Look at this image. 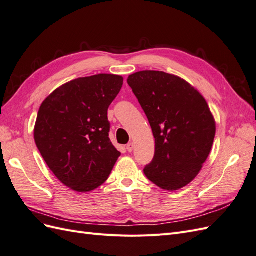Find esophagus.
Instances as JSON below:
<instances>
[{"instance_id": "esophagus-1", "label": "esophagus", "mask_w": 256, "mask_h": 256, "mask_svg": "<svg viewBox=\"0 0 256 256\" xmlns=\"http://www.w3.org/2000/svg\"><path fill=\"white\" fill-rule=\"evenodd\" d=\"M126 150H127V152H131L134 150V143H129V144H127V146H126Z\"/></svg>"}]
</instances>
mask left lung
<instances>
[{
    "label": "left lung",
    "instance_id": "1",
    "mask_svg": "<svg viewBox=\"0 0 256 256\" xmlns=\"http://www.w3.org/2000/svg\"><path fill=\"white\" fill-rule=\"evenodd\" d=\"M127 82L148 118L156 144L145 176L164 190L184 187L200 173L216 134L205 98L184 79L164 72H138Z\"/></svg>",
    "mask_w": 256,
    "mask_h": 256
}]
</instances>
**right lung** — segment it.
I'll return each mask as SVG.
<instances>
[{
	"instance_id": "add662e5",
	"label": "right lung",
	"mask_w": 256,
	"mask_h": 256,
	"mask_svg": "<svg viewBox=\"0 0 256 256\" xmlns=\"http://www.w3.org/2000/svg\"><path fill=\"white\" fill-rule=\"evenodd\" d=\"M122 76L100 74L62 85L44 99L34 138L44 160L68 188L90 192L109 177L120 156L110 141L108 109Z\"/></svg>"
}]
</instances>
